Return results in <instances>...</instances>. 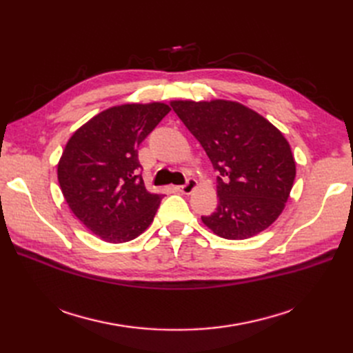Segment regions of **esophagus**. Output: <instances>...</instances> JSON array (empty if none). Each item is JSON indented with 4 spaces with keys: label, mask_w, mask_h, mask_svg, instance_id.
Listing matches in <instances>:
<instances>
[{
    "label": "esophagus",
    "mask_w": 353,
    "mask_h": 353,
    "mask_svg": "<svg viewBox=\"0 0 353 353\" xmlns=\"http://www.w3.org/2000/svg\"><path fill=\"white\" fill-rule=\"evenodd\" d=\"M196 187H197V181L194 178H188L187 183L184 185H178L176 190L179 191V193H183V194H191L194 191Z\"/></svg>",
    "instance_id": "1"
}]
</instances>
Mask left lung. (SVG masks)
<instances>
[{
	"mask_svg": "<svg viewBox=\"0 0 353 353\" xmlns=\"http://www.w3.org/2000/svg\"><path fill=\"white\" fill-rule=\"evenodd\" d=\"M219 176L218 208L203 223L227 240H244L281 215L296 176L284 135L263 116L227 101H172Z\"/></svg>",
	"mask_w": 353,
	"mask_h": 353,
	"instance_id": "1",
	"label": "left lung"
}]
</instances>
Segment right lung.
<instances>
[{
	"label": "right lung",
	"mask_w": 353,
	"mask_h": 353,
	"mask_svg": "<svg viewBox=\"0 0 353 353\" xmlns=\"http://www.w3.org/2000/svg\"><path fill=\"white\" fill-rule=\"evenodd\" d=\"M169 112L165 103L114 105L68 141L57 166L61 193L101 240H134L153 222L162 194L145 190L138 147Z\"/></svg>",
	"instance_id": "add662e5"
}]
</instances>
